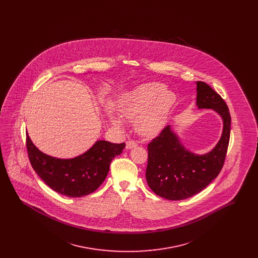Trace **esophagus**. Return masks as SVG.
I'll list each match as a JSON object with an SVG mask.
<instances>
[{"label":"esophagus","mask_w":258,"mask_h":258,"mask_svg":"<svg viewBox=\"0 0 258 258\" xmlns=\"http://www.w3.org/2000/svg\"><path fill=\"white\" fill-rule=\"evenodd\" d=\"M137 146V143L135 142V141H133V140H130V141H126V149L127 150H131V149H133V148H135Z\"/></svg>","instance_id":"esophagus-1"}]
</instances>
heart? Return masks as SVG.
Returning a JSON list of instances; mask_svg holds the SVG:
<instances>
[{
  "mask_svg": "<svg viewBox=\"0 0 258 258\" xmlns=\"http://www.w3.org/2000/svg\"><path fill=\"white\" fill-rule=\"evenodd\" d=\"M176 103V96L159 82L144 83L124 94L119 107L124 117L135 120L136 130L144 136L159 135L166 125L170 112ZM111 122L121 126L122 121L117 116Z\"/></svg>",
  "mask_w": 258,
  "mask_h": 258,
  "instance_id": "heart-1",
  "label": "heart"
}]
</instances>
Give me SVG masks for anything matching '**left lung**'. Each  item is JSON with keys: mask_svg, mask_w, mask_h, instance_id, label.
<instances>
[{"mask_svg": "<svg viewBox=\"0 0 258 258\" xmlns=\"http://www.w3.org/2000/svg\"><path fill=\"white\" fill-rule=\"evenodd\" d=\"M198 109H212L222 119L221 139L210 152L197 155L182 144L170 124L148 145L146 180L159 197L183 200L203 190L221 172L230 137L231 117L221 96L205 82L197 81Z\"/></svg>", "mask_w": 258, "mask_h": 258, "instance_id": "obj_1", "label": "left lung"}]
</instances>
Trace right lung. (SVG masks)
Segmentation results:
<instances>
[{
    "label": "right lung",
    "mask_w": 258,
    "mask_h": 258,
    "mask_svg": "<svg viewBox=\"0 0 258 258\" xmlns=\"http://www.w3.org/2000/svg\"><path fill=\"white\" fill-rule=\"evenodd\" d=\"M30 162L39 178L64 197H82L94 192L105 180L111 161L122 154L124 143L98 140L84 154L74 159H58L39 151L26 134Z\"/></svg>",
    "instance_id": "right-lung-1"
}]
</instances>
